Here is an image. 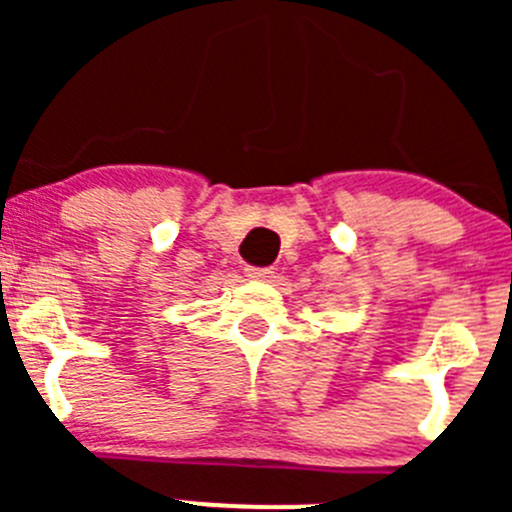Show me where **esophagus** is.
<instances>
[{"mask_svg":"<svg viewBox=\"0 0 512 512\" xmlns=\"http://www.w3.org/2000/svg\"><path fill=\"white\" fill-rule=\"evenodd\" d=\"M247 277H252V280H272V267H245Z\"/></svg>","mask_w":512,"mask_h":512,"instance_id":"34e87169","label":"esophagus"}]
</instances>
